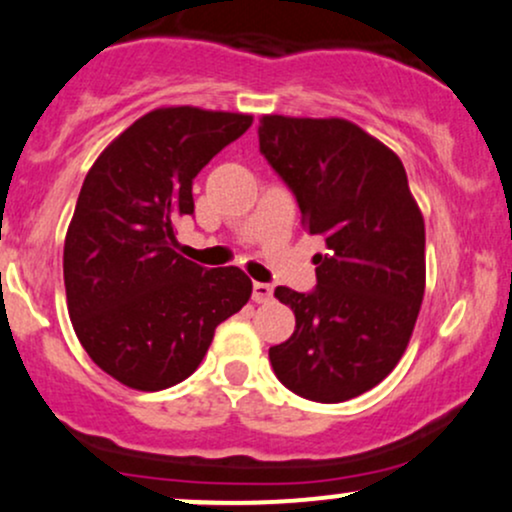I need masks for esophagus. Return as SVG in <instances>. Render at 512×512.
I'll return each instance as SVG.
<instances>
[{"instance_id": "obj_1", "label": "esophagus", "mask_w": 512, "mask_h": 512, "mask_svg": "<svg viewBox=\"0 0 512 512\" xmlns=\"http://www.w3.org/2000/svg\"><path fill=\"white\" fill-rule=\"evenodd\" d=\"M272 294L274 289L265 282H255L252 284V301L255 303H269L272 301Z\"/></svg>"}]
</instances>
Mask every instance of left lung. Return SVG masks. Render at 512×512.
<instances>
[{
  "mask_svg": "<svg viewBox=\"0 0 512 512\" xmlns=\"http://www.w3.org/2000/svg\"><path fill=\"white\" fill-rule=\"evenodd\" d=\"M260 153L325 240L316 289L277 286L296 330L269 347L274 374L308 401L340 403L374 389L411 340L425 294V221L403 162L345 119L262 116Z\"/></svg>",
  "mask_w": 512,
  "mask_h": 512,
  "instance_id": "1",
  "label": "left lung"
}]
</instances>
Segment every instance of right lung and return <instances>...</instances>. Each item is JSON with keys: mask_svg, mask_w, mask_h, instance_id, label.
Masks as SVG:
<instances>
[{"mask_svg": "<svg viewBox=\"0 0 512 512\" xmlns=\"http://www.w3.org/2000/svg\"><path fill=\"white\" fill-rule=\"evenodd\" d=\"M252 126L250 114L162 106L97 157L65 235L72 328L92 362L128 389L162 391L196 372L218 323L252 294L238 267L177 255L194 177Z\"/></svg>", "mask_w": 512, "mask_h": 512, "instance_id": "obj_1", "label": "right lung"}]
</instances>
